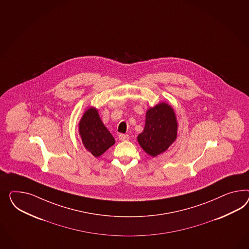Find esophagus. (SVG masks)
Returning <instances> with one entry per match:
<instances>
[{"mask_svg":"<svg viewBox=\"0 0 249 249\" xmlns=\"http://www.w3.org/2000/svg\"><path fill=\"white\" fill-rule=\"evenodd\" d=\"M128 139H129V137H128V135H125V134L119 135V140H120V141H121V142H124V141H128Z\"/></svg>","mask_w":249,"mask_h":249,"instance_id":"34e87169","label":"esophagus"}]
</instances>
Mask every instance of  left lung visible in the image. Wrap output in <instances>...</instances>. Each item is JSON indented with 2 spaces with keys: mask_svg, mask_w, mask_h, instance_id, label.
Here are the masks:
<instances>
[{
  "mask_svg": "<svg viewBox=\"0 0 249 249\" xmlns=\"http://www.w3.org/2000/svg\"><path fill=\"white\" fill-rule=\"evenodd\" d=\"M178 122L173 107L161 102L148 108L146 113L145 127L138 136V142L144 151L156 157L166 151L175 142Z\"/></svg>",
  "mask_w": 249,
  "mask_h": 249,
  "instance_id": "left-lung-1",
  "label": "left lung"
}]
</instances>
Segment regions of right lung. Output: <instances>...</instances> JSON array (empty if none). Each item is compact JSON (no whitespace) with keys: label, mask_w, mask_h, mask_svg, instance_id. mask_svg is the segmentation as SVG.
<instances>
[{"label":"right lung","mask_w":249,"mask_h":249,"mask_svg":"<svg viewBox=\"0 0 249 249\" xmlns=\"http://www.w3.org/2000/svg\"><path fill=\"white\" fill-rule=\"evenodd\" d=\"M79 133L83 146L96 158L115 143L114 138L102 123L97 108L89 107L79 123Z\"/></svg>","instance_id":"obj_1"}]
</instances>
